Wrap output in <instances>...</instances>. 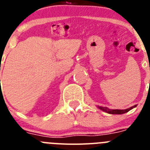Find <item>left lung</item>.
Listing matches in <instances>:
<instances>
[{
	"mask_svg": "<svg viewBox=\"0 0 150 150\" xmlns=\"http://www.w3.org/2000/svg\"><path fill=\"white\" fill-rule=\"evenodd\" d=\"M137 106V105L134 106H131V107L128 108V109H109L106 107H103V106H97V107L100 109V110H102V111L105 112H107L109 114H112V115H121V114H124V113L127 112L128 111H130L131 109H134Z\"/></svg>",
	"mask_w": 150,
	"mask_h": 150,
	"instance_id": "obj_1",
	"label": "left lung"
}]
</instances>
